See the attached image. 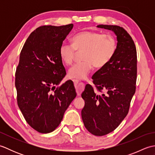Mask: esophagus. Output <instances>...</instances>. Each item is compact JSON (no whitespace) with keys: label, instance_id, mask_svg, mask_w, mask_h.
<instances>
[{"label":"esophagus","instance_id":"esophagus-1","mask_svg":"<svg viewBox=\"0 0 155 155\" xmlns=\"http://www.w3.org/2000/svg\"><path fill=\"white\" fill-rule=\"evenodd\" d=\"M73 83H74L76 91H77V93L78 94L81 93V92L82 91V90H83V88L84 83H81V82H79L78 81H77V80H73Z\"/></svg>","mask_w":155,"mask_h":155}]
</instances>
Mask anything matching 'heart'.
Masks as SVG:
<instances>
[{"label":"heart","instance_id":"heart-1","mask_svg":"<svg viewBox=\"0 0 155 155\" xmlns=\"http://www.w3.org/2000/svg\"><path fill=\"white\" fill-rule=\"evenodd\" d=\"M72 45L61 44L59 55L65 65L73 64L77 52H83V61L75 64L68 71V77L74 80H83L93 70L102 68L113 59L117 51V42L111 34L95 31H83L72 38Z\"/></svg>","mask_w":155,"mask_h":155}]
</instances>
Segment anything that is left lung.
Wrapping results in <instances>:
<instances>
[{
	"instance_id": "1",
	"label": "left lung",
	"mask_w": 155,
	"mask_h": 155,
	"mask_svg": "<svg viewBox=\"0 0 155 155\" xmlns=\"http://www.w3.org/2000/svg\"><path fill=\"white\" fill-rule=\"evenodd\" d=\"M97 27L113 31L117 37V48L110 62L93 75V83L82 93L84 107L82 119L88 132L103 136L116 129L129 110L136 91L137 49L132 37L123 27L100 25Z\"/></svg>"
}]
</instances>
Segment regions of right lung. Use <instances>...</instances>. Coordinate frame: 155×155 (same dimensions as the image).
I'll list each match as a JSON object with an SVG mask.
<instances>
[{
	"label": "right lung",
	"mask_w": 155,
	"mask_h": 155,
	"mask_svg": "<svg viewBox=\"0 0 155 155\" xmlns=\"http://www.w3.org/2000/svg\"><path fill=\"white\" fill-rule=\"evenodd\" d=\"M73 25L41 26L32 32L15 72L17 104L26 121L41 133L54 130L76 97L71 81L56 87L67 72L59 48Z\"/></svg>",
	"instance_id": "obj_1"
}]
</instances>
